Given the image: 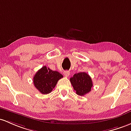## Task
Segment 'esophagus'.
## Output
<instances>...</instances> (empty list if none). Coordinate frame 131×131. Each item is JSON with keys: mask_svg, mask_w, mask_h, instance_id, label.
<instances>
[{"mask_svg": "<svg viewBox=\"0 0 131 131\" xmlns=\"http://www.w3.org/2000/svg\"><path fill=\"white\" fill-rule=\"evenodd\" d=\"M63 74H64V75H65L66 77H69L70 75V72L69 71H64Z\"/></svg>", "mask_w": 131, "mask_h": 131, "instance_id": "obj_1", "label": "esophagus"}]
</instances>
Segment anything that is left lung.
Wrapping results in <instances>:
<instances>
[{
	"label": "left lung",
	"mask_w": 131,
	"mask_h": 131,
	"mask_svg": "<svg viewBox=\"0 0 131 131\" xmlns=\"http://www.w3.org/2000/svg\"><path fill=\"white\" fill-rule=\"evenodd\" d=\"M70 81L76 94L81 96L89 93L93 86L92 79L85 72L75 74L70 78Z\"/></svg>",
	"instance_id": "obj_1"
}]
</instances>
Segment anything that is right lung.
Segmentation results:
<instances>
[{
	"mask_svg": "<svg viewBox=\"0 0 131 131\" xmlns=\"http://www.w3.org/2000/svg\"><path fill=\"white\" fill-rule=\"evenodd\" d=\"M63 75L59 72L54 71L43 66L39 69L33 78V82L36 89L43 94L52 92L60 79Z\"/></svg>",
	"mask_w": 131,
	"mask_h": 131,
	"instance_id": "add662e5",
	"label": "right lung"
}]
</instances>
